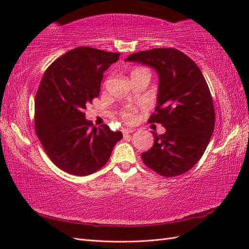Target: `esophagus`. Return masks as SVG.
<instances>
[{
    "mask_svg": "<svg viewBox=\"0 0 249 249\" xmlns=\"http://www.w3.org/2000/svg\"><path fill=\"white\" fill-rule=\"evenodd\" d=\"M123 134L124 135H128V134H131V133H134L135 131V129L134 128H123Z\"/></svg>",
    "mask_w": 249,
    "mask_h": 249,
    "instance_id": "1",
    "label": "esophagus"
}]
</instances>
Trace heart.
I'll return each instance as SVG.
<instances>
[{
  "label": "heart",
  "mask_w": 249,
  "mask_h": 249,
  "mask_svg": "<svg viewBox=\"0 0 249 249\" xmlns=\"http://www.w3.org/2000/svg\"><path fill=\"white\" fill-rule=\"evenodd\" d=\"M136 71H139V70H136ZM122 116H123V119H124L126 122H128V123H130V122H134V120H135V118H136L134 112H131V111H129V110L124 111V112L122 113Z\"/></svg>",
  "instance_id": "1"
}]
</instances>
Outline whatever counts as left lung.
Listing matches in <instances>:
<instances>
[{
    "mask_svg": "<svg viewBox=\"0 0 249 249\" xmlns=\"http://www.w3.org/2000/svg\"><path fill=\"white\" fill-rule=\"evenodd\" d=\"M125 61L154 68L158 75L157 106L149 122L161 124L166 133H153L154 144L142 153V160L166 178L187 172L202 157L215 126L213 99L200 68L173 48L136 52Z\"/></svg>",
    "mask_w": 249,
    "mask_h": 249,
    "instance_id": "obj_1",
    "label": "left lung"
}]
</instances>
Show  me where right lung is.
I'll use <instances>...</instances> for the list:
<instances>
[{
  "label": "right lung",
  "mask_w": 249,
  "mask_h": 249,
  "mask_svg": "<svg viewBox=\"0 0 249 249\" xmlns=\"http://www.w3.org/2000/svg\"><path fill=\"white\" fill-rule=\"evenodd\" d=\"M120 53L89 47L66 52L47 68L35 97V130L51 161L73 176H89L109 160L121 131L86 119L104 72Z\"/></svg>",
  "instance_id": "right-lung-1"
}]
</instances>
